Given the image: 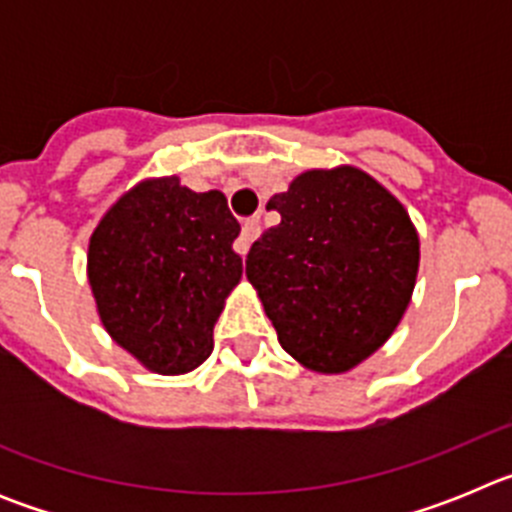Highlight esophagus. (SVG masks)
Segmentation results:
<instances>
[{
	"mask_svg": "<svg viewBox=\"0 0 512 512\" xmlns=\"http://www.w3.org/2000/svg\"><path fill=\"white\" fill-rule=\"evenodd\" d=\"M259 233H261L259 220H256V217L246 220V223H243V228H241V235H238V241H235V251L241 253V256H246L248 248H251V243L259 238Z\"/></svg>",
	"mask_w": 512,
	"mask_h": 512,
	"instance_id": "1",
	"label": "esophagus"
}]
</instances>
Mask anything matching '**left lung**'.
<instances>
[{
    "label": "left lung",
    "instance_id": "left-lung-1",
    "mask_svg": "<svg viewBox=\"0 0 512 512\" xmlns=\"http://www.w3.org/2000/svg\"><path fill=\"white\" fill-rule=\"evenodd\" d=\"M282 223L253 243L246 277L292 359L343 374L384 346L408 310L418 230L395 194L356 169H310L274 194Z\"/></svg>",
    "mask_w": 512,
    "mask_h": 512
}]
</instances>
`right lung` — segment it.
<instances>
[{
    "label": "right lung",
    "mask_w": 512,
    "mask_h": 512,
    "mask_svg": "<svg viewBox=\"0 0 512 512\" xmlns=\"http://www.w3.org/2000/svg\"><path fill=\"white\" fill-rule=\"evenodd\" d=\"M241 225L223 192L179 176L146 179L104 212L87 277L112 341L156 374H187L212 354V328L243 277Z\"/></svg>",
    "instance_id": "obj_1"
}]
</instances>
